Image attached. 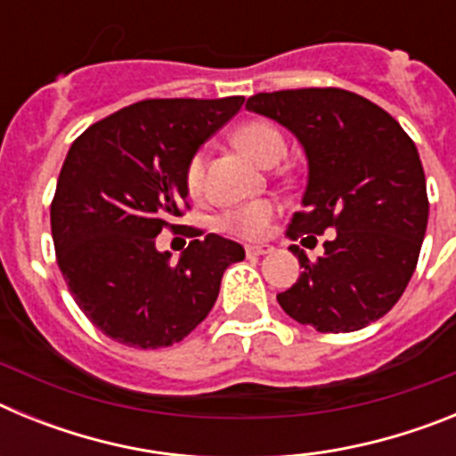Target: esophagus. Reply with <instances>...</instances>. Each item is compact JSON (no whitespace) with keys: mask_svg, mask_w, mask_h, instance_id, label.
Instances as JSON below:
<instances>
[{"mask_svg":"<svg viewBox=\"0 0 456 456\" xmlns=\"http://www.w3.org/2000/svg\"><path fill=\"white\" fill-rule=\"evenodd\" d=\"M272 251H273L272 247H247L248 256H267V253Z\"/></svg>","mask_w":456,"mask_h":456,"instance_id":"obj_1","label":"esophagus"}]
</instances>
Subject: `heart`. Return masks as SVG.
<instances>
[{
    "label": "heart",
    "mask_w": 456,
    "mask_h": 456,
    "mask_svg": "<svg viewBox=\"0 0 456 456\" xmlns=\"http://www.w3.org/2000/svg\"><path fill=\"white\" fill-rule=\"evenodd\" d=\"M232 139H235L240 151L247 152L251 159H256V162L263 164V167H269L272 162H278V159L285 155L283 134H281L272 123L253 120V123L241 125ZM203 173H205V157L203 152H196L187 167L189 191L193 193L199 191L200 184H203ZM273 212H276L273 203L265 199L235 205V208H228L224 215L219 216V228L225 232H232V235L256 240V237H260L265 231H267V225L269 221H272Z\"/></svg>",
    "instance_id": "heart-1"
}]
</instances>
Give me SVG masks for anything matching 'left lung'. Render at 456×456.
Returning <instances> with one entry per match:
<instances>
[{
    "mask_svg": "<svg viewBox=\"0 0 456 456\" xmlns=\"http://www.w3.org/2000/svg\"><path fill=\"white\" fill-rule=\"evenodd\" d=\"M247 109L283 125L304 148V212L289 237L336 231L317 263L289 247L304 272L276 297L281 308L322 333L384 317L413 276L429 216L416 143L388 111L342 88L257 93Z\"/></svg>",
    "mask_w": 456,
    "mask_h": 456,
    "instance_id": "obj_1",
    "label": "left lung"
}]
</instances>
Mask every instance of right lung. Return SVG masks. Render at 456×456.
<instances>
[{"instance_id":"right-lung-1","label":"right lung","mask_w":456,"mask_h":456,"mask_svg":"<svg viewBox=\"0 0 456 456\" xmlns=\"http://www.w3.org/2000/svg\"><path fill=\"white\" fill-rule=\"evenodd\" d=\"M244 104L141 100L91 125L70 146L52 200L56 263L84 315L127 347L180 342L208 317L244 247L193 240L178 260L155 237L187 203V167Z\"/></svg>"}]
</instances>
